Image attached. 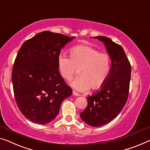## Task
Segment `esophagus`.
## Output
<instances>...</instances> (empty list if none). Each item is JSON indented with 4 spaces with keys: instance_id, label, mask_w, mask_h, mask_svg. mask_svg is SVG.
Returning a JSON list of instances; mask_svg holds the SVG:
<instances>
[{
    "instance_id": "34e87169",
    "label": "esophagus",
    "mask_w": 150,
    "mask_h": 150,
    "mask_svg": "<svg viewBox=\"0 0 150 150\" xmlns=\"http://www.w3.org/2000/svg\"><path fill=\"white\" fill-rule=\"evenodd\" d=\"M73 95H74V96H79V95H80L79 93L76 92V91H73Z\"/></svg>"
}]
</instances>
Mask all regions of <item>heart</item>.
I'll list each match as a JSON object with an SVG mask.
<instances>
[{"instance_id": "heart-1", "label": "heart", "mask_w": 150, "mask_h": 150, "mask_svg": "<svg viewBox=\"0 0 150 150\" xmlns=\"http://www.w3.org/2000/svg\"><path fill=\"white\" fill-rule=\"evenodd\" d=\"M70 57L61 53L57 64L61 75L70 81L79 70L80 77L71 86L79 91L99 89L105 83L111 70V57L88 45H78L70 50Z\"/></svg>"}]
</instances>
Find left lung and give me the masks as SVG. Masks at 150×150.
<instances>
[{"label":"left lung","mask_w":150,"mask_h":150,"mask_svg":"<svg viewBox=\"0 0 150 150\" xmlns=\"http://www.w3.org/2000/svg\"><path fill=\"white\" fill-rule=\"evenodd\" d=\"M102 41L111 57L112 66L105 83L96 93L87 97L88 105L80 113L82 120L92 127L110 122L122 111L129 93L131 66L122 47L106 36Z\"/></svg>","instance_id":"left-lung-1"}]
</instances>
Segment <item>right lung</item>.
Here are the masks:
<instances>
[{
  "label": "right lung",
  "instance_id": "1",
  "mask_svg": "<svg viewBox=\"0 0 150 150\" xmlns=\"http://www.w3.org/2000/svg\"><path fill=\"white\" fill-rule=\"evenodd\" d=\"M74 38L44 31L25 41L17 53L11 76L15 99L32 122H51L72 93L58 70L57 58L61 49Z\"/></svg>",
  "mask_w": 150,
  "mask_h": 150
}]
</instances>
